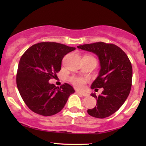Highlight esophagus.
<instances>
[{
    "label": "esophagus",
    "mask_w": 146,
    "mask_h": 146,
    "mask_svg": "<svg viewBox=\"0 0 146 146\" xmlns=\"http://www.w3.org/2000/svg\"><path fill=\"white\" fill-rule=\"evenodd\" d=\"M76 93H77L78 94H80V95H81L84 96V97H88V93L81 92V91H76Z\"/></svg>",
    "instance_id": "obj_1"
}]
</instances>
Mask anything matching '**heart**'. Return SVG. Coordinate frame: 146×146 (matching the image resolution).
I'll list each match as a JSON object with an SVG mask.
<instances>
[{"label": "heart", "mask_w": 146, "mask_h": 146, "mask_svg": "<svg viewBox=\"0 0 146 146\" xmlns=\"http://www.w3.org/2000/svg\"><path fill=\"white\" fill-rule=\"evenodd\" d=\"M88 56V55H87ZM92 57V56H91ZM71 82L73 85L78 89H84L85 87V84L86 82V79L80 77H73L71 79Z\"/></svg>", "instance_id": "heart-1"}]
</instances>
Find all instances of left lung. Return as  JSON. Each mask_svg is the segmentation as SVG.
<instances>
[{"instance_id":"left-lung-1","label":"left lung","mask_w":146,"mask_h":146,"mask_svg":"<svg viewBox=\"0 0 146 146\" xmlns=\"http://www.w3.org/2000/svg\"><path fill=\"white\" fill-rule=\"evenodd\" d=\"M78 49L92 52L98 56L100 70L91 89L103 88L97 99V106L89 109L88 114L93 117L104 118L118 110L127 99L131 88L133 70L129 58L122 49L113 44L98 42L78 46Z\"/></svg>"}]
</instances>
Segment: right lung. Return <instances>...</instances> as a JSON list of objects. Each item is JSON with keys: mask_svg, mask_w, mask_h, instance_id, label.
Listing matches in <instances>:
<instances>
[{"mask_svg": "<svg viewBox=\"0 0 146 146\" xmlns=\"http://www.w3.org/2000/svg\"><path fill=\"white\" fill-rule=\"evenodd\" d=\"M75 49L64 44L43 42L31 46L21 56L17 86L24 102L32 111L46 117L55 115L75 93L67 83L58 88L49 82L60 71L64 56Z\"/></svg>", "mask_w": 146, "mask_h": 146, "instance_id": "right-lung-1", "label": "right lung"}]
</instances>
